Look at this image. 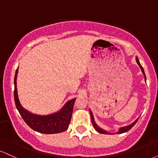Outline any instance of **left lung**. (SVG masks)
I'll use <instances>...</instances> for the list:
<instances>
[{
  "label": "left lung",
  "mask_w": 158,
  "mask_h": 158,
  "mask_svg": "<svg viewBox=\"0 0 158 158\" xmlns=\"http://www.w3.org/2000/svg\"><path fill=\"white\" fill-rule=\"evenodd\" d=\"M136 61H137V64H138V65H139V68H140V69H141V70H142L143 73L144 74V76H145V80H146V74H145L144 70H143V67L141 66L140 63H139V59H138V58H137V57H136ZM90 117H91V122H92V124H93V126H94V128H95V129L97 130V131L98 132H99V133H101V134H106V135H109L110 133H108V131H106V130H103L102 128H101L100 127H99V126H97V124H96L95 121H94V115H93V114H92L91 110H90ZM137 120H138V119H136V120L135 121V122H134V123H132L131 124L128 125V126H127L122 127V128H119V131L117 132V134H122V133H125V132H126V131H129V130L131 129V128H132V127H133V126H135V125L136 124V123L137 122Z\"/></svg>",
  "instance_id": "left-lung-1"
}]
</instances>
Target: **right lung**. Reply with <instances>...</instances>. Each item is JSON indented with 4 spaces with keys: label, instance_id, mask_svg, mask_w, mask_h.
Wrapping results in <instances>:
<instances>
[{
    "label": "right lung",
    "instance_id": "add662e5",
    "mask_svg": "<svg viewBox=\"0 0 158 158\" xmlns=\"http://www.w3.org/2000/svg\"><path fill=\"white\" fill-rule=\"evenodd\" d=\"M18 71H19V68L16 70L15 79H14V84H15L14 97H15L16 108L25 123L34 131L42 134H47V135L60 133L66 131L71 120L73 105L76 100L75 98L67 102L59 111L54 114L41 116L30 113L23 108L20 103L19 96H18L17 85H16Z\"/></svg>",
    "mask_w": 158,
    "mask_h": 158
}]
</instances>
